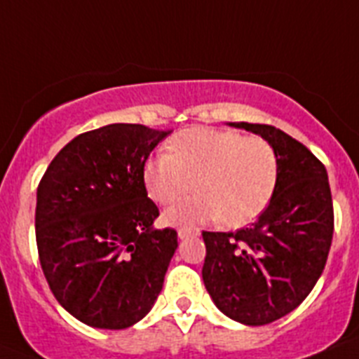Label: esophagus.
<instances>
[{"label":"esophagus","instance_id":"obj_1","mask_svg":"<svg viewBox=\"0 0 359 359\" xmlns=\"http://www.w3.org/2000/svg\"><path fill=\"white\" fill-rule=\"evenodd\" d=\"M194 236H199L198 228H180V230H177V237H180V239H189V237Z\"/></svg>","mask_w":359,"mask_h":359}]
</instances>
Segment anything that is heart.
I'll return each instance as SVG.
<instances>
[{
	"label": "heart",
	"instance_id": "1",
	"mask_svg": "<svg viewBox=\"0 0 359 359\" xmlns=\"http://www.w3.org/2000/svg\"><path fill=\"white\" fill-rule=\"evenodd\" d=\"M142 180L149 198L170 205L198 190V196L167 208L170 226H196L217 221L239 228L255 221L273 199L278 156L271 144L230 129L194 126L167 142V152L145 160Z\"/></svg>",
	"mask_w": 359,
	"mask_h": 359
}]
</instances>
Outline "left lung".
<instances>
[{"instance_id":"obj_1","label":"left lung","mask_w":359,"mask_h":359,"mask_svg":"<svg viewBox=\"0 0 359 359\" xmlns=\"http://www.w3.org/2000/svg\"><path fill=\"white\" fill-rule=\"evenodd\" d=\"M262 136L278 156L273 199L250 228L203 231V282L221 313L266 325L304 302L327 262L334 214L327 170L300 142L266 123H230Z\"/></svg>"}]
</instances>
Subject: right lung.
<instances>
[{
    "label": "right lung",
    "instance_id": "obj_1",
    "mask_svg": "<svg viewBox=\"0 0 359 359\" xmlns=\"http://www.w3.org/2000/svg\"><path fill=\"white\" fill-rule=\"evenodd\" d=\"M170 131L109 123L75 136L37 187L36 239L57 302L97 329H126L156 302L177 248L142 180Z\"/></svg>",
    "mask_w": 359,
    "mask_h": 359
}]
</instances>
